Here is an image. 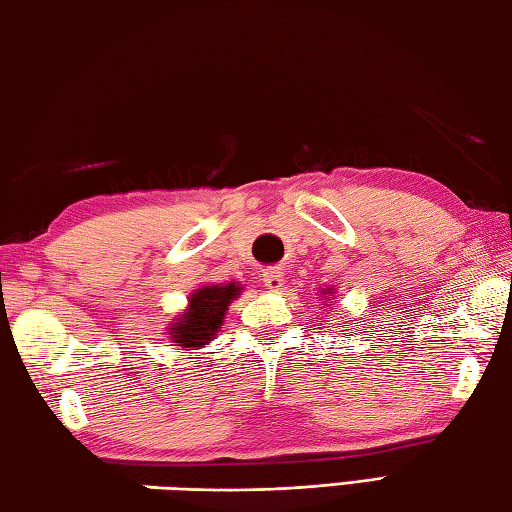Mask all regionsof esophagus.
Returning <instances> with one entry per match:
<instances>
[{
  "label": "esophagus",
  "instance_id": "34e87169",
  "mask_svg": "<svg viewBox=\"0 0 512 512\" xmlns=\"http://www.w3.org/2000/svg\"><path fill=\"white\" fill-rule=\"evenodd\" d=\"M263 283L267 289H272V292H278V289H283L285 283V272L281 267H269L263 272Z\"/></svg>",
  "mask_w": 512,
  "mask_h": 512
}]
</instances>
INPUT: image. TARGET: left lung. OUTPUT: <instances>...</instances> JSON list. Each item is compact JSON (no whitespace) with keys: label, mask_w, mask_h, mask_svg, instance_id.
I'll return each instance as SVG.
<instances>
[{"label":"left lung","mask_w":512,"mask_h":512,"mask_svg":"<svg viewBox=\"0 0 512 512\" xmlns=\"http://www.w3.org/2000/svg\"><path fill=\"white\" fill-rule=\"evenodd\" d=\"M323 294H330V298H332V292H323Z\"/></svg>","instance_id":"left-lung-1"}]
</instances>
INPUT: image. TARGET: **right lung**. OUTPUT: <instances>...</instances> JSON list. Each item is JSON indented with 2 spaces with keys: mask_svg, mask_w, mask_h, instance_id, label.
I'll use <instances>...</instances> for the list:
<instances>
[{
  "mask_svg": "<svg viewBox=\"0 0 512 512\" xmlns=\"http://www.w3.org/2000/svg\"><path fill=\"white\" fill-rule=\"evenodd\" d=\"M240 294V285H205L189 296V307L171 323V341L187 350H200L209 345L223 325L225 312L231 301Z\"/></svg>",
  "mask_w": 512,
  "mask_h": 512,
  "instance_id": "obj_1",
  "label": "right lung"
}]
</instances>
